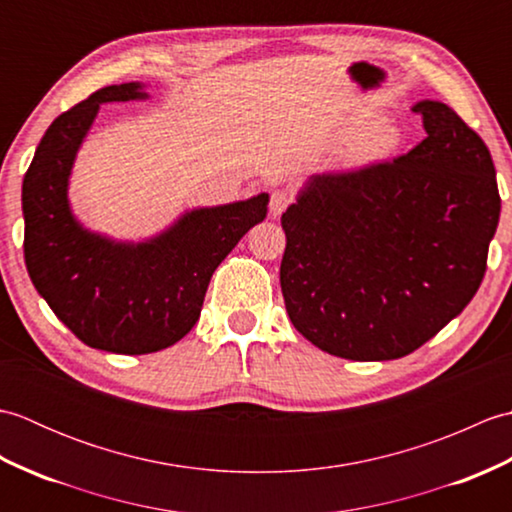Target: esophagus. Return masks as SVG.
Instances as JSON below:
<instances>
[{
	"label": "esophagus",
	"instance_id": "1",
	"mask_svg": "<svg viewBox=\"0 0 512 512\" xmlns=\"http://www.w3.org/2000/svg\"><path fill=\"white\" fill-rule=\"evenodd\" d=\"M290 202H292L290 193H286V191H275L273 195H270V204H268L270 215H273V217H279L281 213H284V211L288 209Z\"/></svg>",
	"mask_w": 512,
	"mask_h": 512
}]
</instances>
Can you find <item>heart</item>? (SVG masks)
Returning <instances> with one entry per match:
<instances>
[{"label":"heart","mask_w":512,"mask_h":512,"mask_svg":"<svg viewBox=\"0 0 512 512\" xmlns=\"http://www.w3.org/2000/svg\"><path fill=\"white\" fill-rule=\"evenodd\" d=\"M396 147V129L385 121L369 125L363 134L354 138L350 147V156L354 160H374L385 156L387 151Z\"/></svg>","instance_id":"heart-1"}]
</instances>
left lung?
I'll return each mask as SVG.
<instances>
[{"label": "left lung", "instance_id": "left-lung-1", "mask_svg": "<svg viewBox=\"0 0 512 512\" xmlns=\"http://www.w3.org/2000/svg\"><path fill=\"white\" fill-rule=\"evenodd\" d=\"M413 112L422 143L312 178L281 215L288 317L350 361L407 356L458 317L482 284L502 211L480 134L440 101Z\"/></svg>", "mask_w": 512, "mask_h": 512}]
</instances>
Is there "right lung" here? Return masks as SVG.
<instances>
[{
  "instance_id": "right-lung-1",
  "label": "right lung",
  "mask_w": 512,
  "mask_h": 512,
  "mask_svg": "<svg viewBox=\"0 0 512 512\" xmlns=\"http://www.w3.org/2000/svg\"><path fill=\"white\" fill-rule=\"evenodd\" d=\"M138 83L107 85L52 121L21 187L24 259L39 295L76 339L114 354H151L178 343L200 319L206 288L268 195L200 209L147 244L92 235L68 206V176L99 105L145 99Z\"/></svg>"
}]
</instances>
